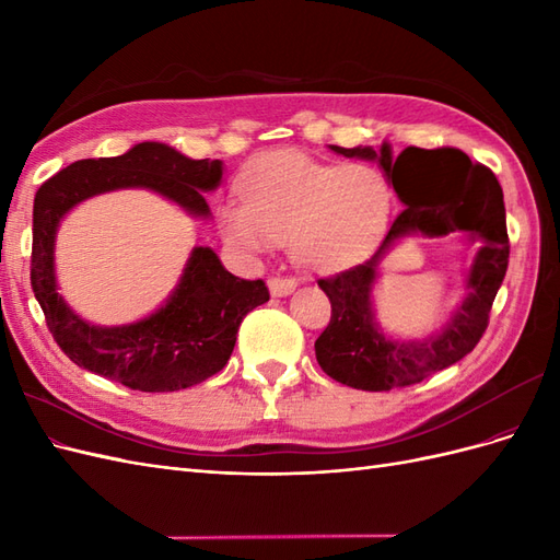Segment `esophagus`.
I'll list each match as a JSON object with an SVG mask.
<instances>
[{
	"instance_id": "34e87169",
	"label": "esophagus",
	"mask_w": 560,
	"mask_h": 560,
	"mask_svg": "<svg viewBox=\"0 0 560 560\" xmlns=\"http://www.w3.org/2000/svg\"><path fill=\"white\" fill-rule=\"evenodd\" d=\"M268 290L273 296H287L296 290V280L287 276H273L268 280Z\"/></svg>"
}]
</instances>
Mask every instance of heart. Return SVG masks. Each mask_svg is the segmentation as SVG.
<instances>
[{"label":"heart","mask_w":560,"mask_h":560,"mask_svg":"<svg viewBox=\"0 0 560 560\" xmlns=\"http://www.w3.org/2000/svg\"><path fill=\"white\" fill-rule=\"evenodd\" d=\"M243 200L217 212L224 241L261 254L290 241L311 270L346 268L376 247L395 206L393 184L374 165H336L299 151H268L241 175Z\"/></svg>","instance_id":"obj_1"}]
</instances>
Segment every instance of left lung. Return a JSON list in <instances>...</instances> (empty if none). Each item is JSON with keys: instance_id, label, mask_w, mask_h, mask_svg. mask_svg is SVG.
Masks as SVG:
<instances>
[{"instance_id": "left-lung-1", "label": "left lung", "mask_w": 560, "mask_h": 560, "mask_svg": "<svg viewBox=\"0 0 560 560\" xmlns=\"http://www.w3.org/2000/svg\"><path fill=\"white\" fill-rule=\"evenodd\" d=\"M336 154L378 161L393 182L404 210L389 226L374 257L341 270L317 284L331 301V319L315 341V358L327 376L369 393H385L425 381L481 341L488 315L510 264L504 200L498 177L481 163H471L460 149L406 147L393 156L387 142L371 147H331ZM467 230L485 247L468 275V296L450 325L422 345H397L382 336L370 308V287L382 254L404 234H445Z\"/></svg>"}]
</instances>
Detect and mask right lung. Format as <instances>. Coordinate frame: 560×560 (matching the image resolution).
I'll use <instances>...</instances> for the list:
<instances>
[{"label":"right lung","mask_w":560,"mask_h":560,"mask_svg":"<svg viewBox=\"0 0 560 560\" xmlns=\"http://www.w3.org/2000/svg\"><path fill=\"white\" fill-rule=\"evenodd\" d=\"M222 161H194L161 142L124 156L83 159L46 179L32 212L30 282L46 327L74 364L140 393H175L222 371L243 317L270 299L264 280L231 276L210 247H194L171 299L124 327L83 322L56 292L54 247L60 219L91 196L142 186L189 214L210 217L206 191L222 182Z\"/></svg>","instance_id":"1"}]
</instances>
